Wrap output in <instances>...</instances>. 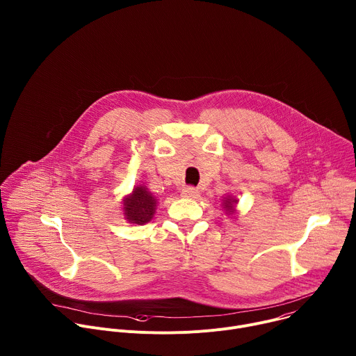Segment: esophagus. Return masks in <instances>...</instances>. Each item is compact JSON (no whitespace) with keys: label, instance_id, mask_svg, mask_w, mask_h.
<instances>
[{"label":"esophagus","instance_id":"1","mask_svg":"<svg viewBox=\"0 0 356 356\" xmlns=\"http://www.w3.org/2000/svg\"><path fill=\"white\" fill-rule=\"evenodd\" d=\"M198 195V190L194 188V187H184L181 190V197H186V198H195Z\"/></svg>","mask_w":356,"mask_h":356}]
</instances>
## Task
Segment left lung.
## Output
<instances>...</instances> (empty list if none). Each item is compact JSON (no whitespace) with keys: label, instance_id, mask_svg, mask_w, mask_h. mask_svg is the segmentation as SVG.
<instances>
[{"label":"left lung","instance_id":"left-lung-1","mask_svg":"<svg viewBox=\"0 0 356 356\" xmlns=\"http://www.w3.org/2000/svg\"><path fill=\"white\" fill-rule=\"evenodd\" d=\"M238 200L232 195H227L224 200H222V209L225 210V213L229 216V214H234L235 211V206H236Z\"/></svg>","mask_w":356,"mask_h":356}]
</instances>
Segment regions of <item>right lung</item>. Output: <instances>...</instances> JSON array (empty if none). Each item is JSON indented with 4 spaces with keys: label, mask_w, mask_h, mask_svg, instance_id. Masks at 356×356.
I'll return each mask as SVG.
<instances>
[{
    "label": "right lung",
    "mask_w": 356,
    "mask_h": 356,
    "mask_svg": "<svg viewBox=\"0 0 356 356\" xmlns=\"http://www.w3.org/2000/svg\"><path fill=\"white\" fill-rule=\"evenodd\" d=\"M156 198L143 186H136L129 195L124 198V216L131 224L143 225L154 217Z\"/></svg>",
    "instance_id": "obj_1"
}]
</instances>
